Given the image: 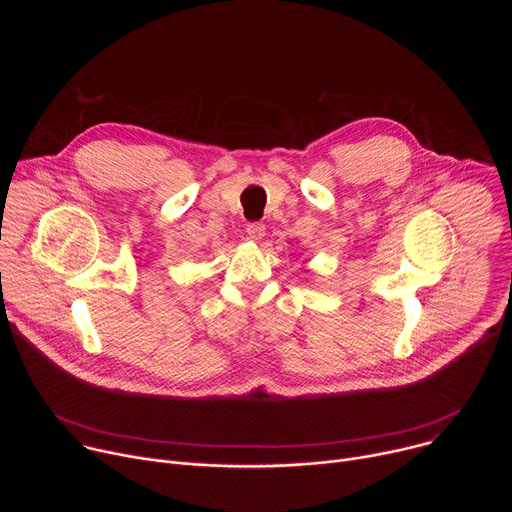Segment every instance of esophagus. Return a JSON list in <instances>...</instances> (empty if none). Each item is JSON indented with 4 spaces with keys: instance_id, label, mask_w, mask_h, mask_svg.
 <instances>
[{
    "instance_id": "obj_1",
    "label": "esophagus",
    "mask_w": 512,
    "mask_h": 512,
    "mask_svg": "<svg viewBox=\"0 0 512 512\" xmlns=\"http://www.w3.org/2000/svg\"><path fill=\"white\" fill-rule=\"evenodd\" d=\"M247 235L253 241H261L265 237V225L263 223H249L247 225Z\"/></svg>"
}]
</instances>
